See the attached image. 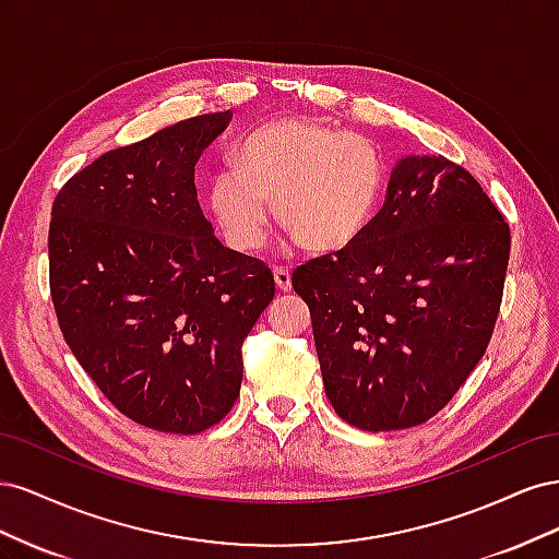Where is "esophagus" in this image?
I'll return each mask as SVG.
<instances>
[{
    "label": "esophagus",
    "mask_w": 559,
    "mask_h": 559,
    "mask_svg": "<svg viewBox=\"0 0 559 559\" xmlns=\"http://www.w3.org/2000/svg\"><path fill=\"white\" fill-rule=\"evenodd\" d=\"M273 275H275V284H277L280 292H292V270L289 267L275 265Z\"/></svg>",
    "instance_id": "obj_1"
}]
</instances>
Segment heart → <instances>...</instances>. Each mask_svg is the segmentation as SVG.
I'll return each instance as SVG.
<instances>
[{
    "instance_id": "b5f03b06",
    "label": "heart",
    "mask_w": 559,
    "mask_h": 559,
    "mask_svg": "<svg viewBox=\"0 0 559 559\" xmlns=\"http://www.w3.org/2000/svg\"><path fill=\"white\" fill-rule=\"evenodd\" d=\"M384 163L364 134L314 118H275L233 148L207 186V207L238 251L263 247L273 200L277 224L310 253L357 242L378 212Z\"/></svg>"
}]
</instances>
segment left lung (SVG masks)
<instances>
[{
	"label": "left lung",
	"instance_id": "8db88e82",
	"mask_svg": "<svg viewBox=\"0 0 559 559\" xmlns=\"http://www.w3.org/2000/svg\"><path fill=\"white\" fill-rule=\"evenodd\" d=\"M511 228L443 156H408L352 247L298 265L324 389L364 431L425 425L478 366L501 308Z\"/></svg>",
	"mask_w": 559,
	"mask_h": 559
}]
</instances>
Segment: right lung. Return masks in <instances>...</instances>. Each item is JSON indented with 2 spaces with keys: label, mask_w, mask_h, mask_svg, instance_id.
I'll list each match as a JSON object with an SVG mask.
<instances>
[{
  "label": "right lung",
  "mask_w": 559,
  "mask_h": 559,
  "mask_svg": "<svg viewBox=\"0 0 559 559\" xmlns=\"http://www.w3.org/2000/svg\"><path fill=\"white\" fill-rule=\"evenodd\" d=\"M233 114L186 118L93 160L58 191L48 280L76 361L142 427L200 433L242 384V343L275 296L270 267L216 240L195 163Z\"/></svg>",
  "instance_id": "add662e5"
}]
</instances>
